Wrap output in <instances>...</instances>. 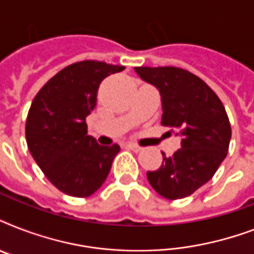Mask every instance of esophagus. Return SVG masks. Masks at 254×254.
Listing matches in <instances>:
<instances>
[{
    "label": "esophagus",
    "instance_id": "34e87169",
    "mask_svg": "<svg viewBox=\"0 0 254 254\" xmlns=\"http://www.w3.org/2000/svg\"><path fill=\"white\" fill-rule=\"evenodd\" d=\"M127 147L131 149L133 151H135V153H138V151H141L143 149L142 146H139V145H137V143H127Z\"/></svg>",
    "mask_w": 254,
    "mask_h": 254
}]
</instances>
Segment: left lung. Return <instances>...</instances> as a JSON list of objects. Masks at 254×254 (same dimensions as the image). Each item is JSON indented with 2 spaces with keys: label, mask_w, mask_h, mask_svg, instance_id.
Returning a JSON list of instances; mask_svg holds the SVG:
<instances>
[{
  "label": "left lung",
  "mask_w": 254,
  "mask_h": 254,
  "mask_svg": "<svg viewBox=\"0 0 254 254\" xmlns=\"http://www.w3.org/2000/svg\"><path fill=\"white\" fill-rule=\"evenodd\" d=\"M141 79L155 85L162 97V125L182 135V147L166 157L147 181L161 196H190L215 175L228 154L231 124L215 92L179 67H135Z\"/></svg>",
  "instance_id": "obj_1"
}]
</instances>
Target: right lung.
<instances>
[{
	"label": "right lung",
	"mask_w": 254,
	"mask_h": 254,
	"mask_svg": "<svg viewBox=\"0 0 254 254\" xmlns=\"http://www.w3.org/2000/svg\"><path fill=\"white\" fill-rule=\"evenodd\" d=\"M124 65L83 61L67 65L34 97L26 119V142L34 161L59 191L87 197L103 186L120 151L87 134L85 119L100 83Z\"/></svg>",
	"instance_id": "obj_1"
}]
</instances>
